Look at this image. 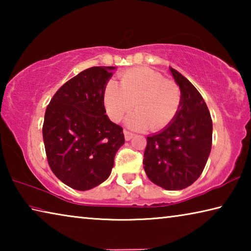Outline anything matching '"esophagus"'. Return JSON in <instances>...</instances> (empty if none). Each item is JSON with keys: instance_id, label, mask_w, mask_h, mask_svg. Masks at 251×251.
Returning a JSON list of instances; mask_svg holds the SVG:
<instances>
[{"instance_id": "34e87169", "label": "esophagus", "mask_w": 251, "mask_h": 251, "mask_svg": "<svg viewBox=\"0 0 251 251\" xmlns=\"http://www.w3.org/2000/svg\"><path fill=\"white\" fill-rule=\"evenodd\" d=\"M124 136H125V139H126V141H130V139L133 138L134 134H133V133H130V131H128V130H124Z\"/></svg>"}]
</instances>
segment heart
I'll list each match as a JSON object with an SVG mask.
<instances>
[{
    "instance_id": "heart-1",
    "label": "heart",
    "mask_w": 251,
    "mask_h": 251,
    "mask_svg": "<svg viewBox=\"0 0 251 251\" xmlns=\"http://www.w3.org/2000/svg\"><path fill=\"white\" fill-rule=\"evenodd\" d=\"M103 100L112 121L120 122L135 104L137 110L127 120V125L137 130L151 127L152 131H159L171 125L179 112L181 90L158 72L139 67L121 75V87L109 80Z\"/></svg>"
}]
</instances>
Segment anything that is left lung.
Wrapping results in <instances>:
<instances>
[{"label":"left lung","mask_w":251,"mask_h":251,"mask_svg":"<svg viewBox=\"0 0 251 251\" xmlns=\"http://www.w3.org/2000/svg\"><path fill=\"white\" fill-rule=\"evenodd\" d=\"M181 90V105L175 120L166 128L147 136L144 169L157 186L180 190L196 181L206 166L211 151L212 121L196 87L172 69Z\"/></svg>","instance_id":"8db88e82"}]
</instances>
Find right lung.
<instances>
[{
	"instance_id": "1",
	"label": "right lung",
	"mask_w": 251,
	"mask_h": 251,
	"mask_svg": "<svg viewBox=\"0 0 251 251\" xmlns=\"http://www.w3.org/2000/svg\"><path fill=\"white\" fill-rule=\"evenodd\" d=\"M113 66H94L66 82L46 108L43 139L50 169L76 190L107 179L125 143L123 128L106 115L103 94Z\"/></svg>"
}]
</instances>
